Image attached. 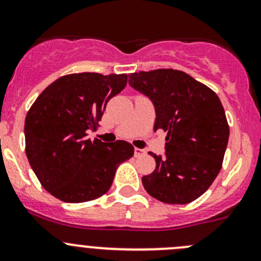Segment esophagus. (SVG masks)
Wrapping results in <instances>:
<instances>
[{
  "instance_id": "esophagus-1",
  "label": "esophagus",
  "mask_w": 261,
  "mask_h": 261,
  "mask_svg": "<svg viewBox=\"0 0 261 261\" xmlns=\"http://www.w3.org/2000/svg\"><path fill=\"white\" fill-rule=\"evenodd\" d=\"M145 154V151H144L143 149H139V147H135V156H141V155Z\"/></svg>"
}]
</instances>
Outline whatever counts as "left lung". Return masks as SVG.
Listing matches in <instances>:
<instances>
[{
	"mask_svg": "<svg viewBox=\"0 0 261 261\" xmlns=\"http://www.w3.org/2000/svg\"><path fill=\"white\" fill-rule=\"evenodd\" d=\"M128 83L154 105V131L167 133L165 156L149 152L156 167L141 179L144 188L164 203H191L222 167L230 128L220 98L181 70L133 73Z\"/></svg>",
	"mask_w": 261,
	"mask_h": 261,
	"instance_id": "obj_1",
	"label": "left lung"
}]
</instances>
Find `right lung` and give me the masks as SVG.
Masks as SVG:
<instances>
[{"label":"right lung","instance_id":"right-lung-1","mask_svg":"<svg viewBox=\"0 0 261 261\" xmlns=\"http://www.w3.org/2000/svg\"><path fill=\"white\" fill-rule=\"evenodd\" d=\"M126 83V74L63 75L30 107L25 118L26 156L55 198L68 203L98 198L110 189L118 165L134 155L127 141L109 144L86 138Z\"/></svg>","mask_w":261,"mask_h":261}]
</instances>
